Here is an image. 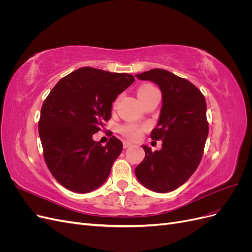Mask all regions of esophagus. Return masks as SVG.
I'll use <instances>...</instances> for the list:
<instances>
[{
  "label": "esophagus",
  "mask_w": 252,
  "mask_h": 252,
  "mask_svg": "<svg viewBox=\"0 0 252 252\" xmlns=\"http://www.w3.org/2000/svg\"><path fill=\"white\" fill-rule=\"evenodd\" d=\"M130 146H132V144L130 142H127V141L123 142V147L124 148H128V147H130Z\"/></svg>",
  "instance_id": "34e87169"
}]
</instances>
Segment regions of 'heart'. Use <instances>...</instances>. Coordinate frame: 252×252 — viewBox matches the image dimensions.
Returning a JSON list of instances; mask_svg holds the SVG:
<instances>
[{
  "instance_id": "heart-1",
  "label": "heart",
  "mask_w": 252,
  "mask_h": 252,
  "mask_svg": "<svg viewBox=\"0 0 252 252\" xmlns=\"http://www.w3.org/2000/svg\"><path fill=\"white\" fill-rule=\"evenodd\" d=\"M155 90H158L155 86L150 85V84H144V85H142L139 88L138 95H139L140 98H142L144 96L150 94L151 93H154ZM143 130H144V127L138 126L135 124H126L124 126H122V128H121L122 133H123L125 136H127V138L132 139V140L139 139L140 136L142 135Z\"/></svg>"
}]
</instances>
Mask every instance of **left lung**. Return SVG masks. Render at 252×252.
I'll return each mask as SVG.
<instances>
[{
  "instance_id": "left-lung-1",
  "label": "left lung",
  "mask_w": 252,
  "mask_h": 252,
  "mask_svg": "<svg viewBox=\"0 0 252 252\" xmlns=\"http://www.w3.org/2000/svg\"><path fill=\"white\" fill-rule=\"evenodd\" d=\"M135 77L156 83L162 91L161 113L150 136L163 143L155 152L142 146L145 158L134 172L152 191L169 192L191 177L202 159L209 131L205 97L192 83L168 70L156 68Z\"/></svg>"
}]
</instances>
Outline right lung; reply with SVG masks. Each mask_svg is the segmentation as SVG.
Returning <instances> with one entry per match:
<instances>
[{
	"label": "right lung",
	"instance_id": "1",
	"mask_svg": "<svg viewBox=\"0 0 252 252\" xmlns=\"http://www.w3.org/2000/svg\"><path fill=\"white\" fill-rule=\"evenodd\" d=\"M133 82L132 74L82 67L61 79L44 101L39 121L44 158L66 189L87 193L109 177L123 144L112 136L103 146L93 135L111 118L117 96Z\"/></svg>",
	"mask_w": 252,
	"mask_h": 252
}]
</instances>
